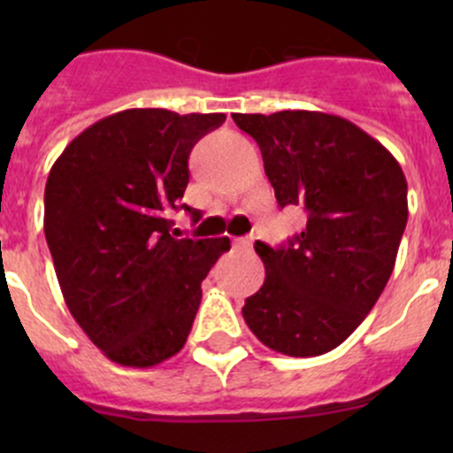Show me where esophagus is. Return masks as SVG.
I'll use <instances>...</instances> for the list:
<instances>
[{
  "label": "esophagus",
  "instance_id": "obj_1",
  "mask_svg": "<svg viewBox=\"0 0 453 453\" xmlns=\"http://www.w3.org/2000/svg\"><path fill=\"white\" fill-rule=\"evenodd\" d=\"M252 241H254L252 236H236L234 245L239 250H250V248H252Z\"/></svg>",
  "mask_w": 453,
  "mask_h": 453
}]
</instances>
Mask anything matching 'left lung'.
Instances as JSON below:
<instances>
[{
	"label": "left lung",
	"instance_id": "8db88e82",
	"mask_svg": "<svg viewBox=\"0 0 453 453\" xmlns=\"http://www.w3.org/2000/svg\"><path fill=\"white\" fill-rule=\"evenodd\" d=\"M263 155L278 205L307 226L287 248L256 241L265 282L243 318L267 349L315 357L337 349L374 307L408 223V181L390 150L322 111L232 113Z\"/></svg>",
	"mask_w": 453,
	"mask_h": 453
}]
</instances>
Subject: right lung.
<instances>
[{
  "mask_svg": "<svg viewBox=\"0 0 453 453\" xmlns=\"http://www.w3.org/2000/svg\"><path fill=\"white\" fill-rule=\"evenodd\" d=\"M223 122V113L125 109L87 127L50 171L43 230L63 298L120 366L153 368L184 349L201 280L230 250L227 236L175 239L171 221L190 150Z\"/></svg>",
  "mask_w": 453,
  "mask_h": 453,
  "instance_id": "obj_1",
  "label": "right lung"
}]
</instances>
